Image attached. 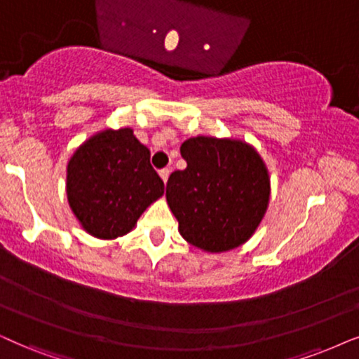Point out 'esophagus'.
<instances>
[{
  "label": "esophagus",
  "instance_id": "esophagus-1",
  "mask_svg": "<svg viewBox=\"0 0 359 359\" xmlns=\"http://www.w3.org/2000/svg\"><path fill=\"white\" fill-rule=\"evenodd\" d=\"M160 176H161L163 183H166V181H168V176H170V170H168V168L160 170Z\"/></svg>",
  "mask_w": 359,
  "mask_h": 359
}]
</instances>
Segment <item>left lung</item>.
<instances>
[{
	"instance_id": "1",
	"label": "left lung",
	"mask_w": 359,
	"mask_h": 359,
	"mask_svg": "<svg viewBox=\"0 0 359 359\" xmlns=\"http://www.w3.org/2000/svg\"><path fill=\"white\" fill-rule=\"evenodd\" d=\"M186 168L170 175L166 203L184 241L221 254L245 244L262 222L271 176L262 156L239 138H188L180 148Z\"/></svg>"
}]
</instances>
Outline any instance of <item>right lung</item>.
Listing matches in <instances>:
<instances>
[{
	"instance_id": "add662e5",
	"label": "right lung",
	"mask_w": 359,
	"mask_h": 359,
	"mask_svg": "<svg viewBox=\"0 0 359 359\" xmlns=\"http://www.w3.org/2000/svg\"><path fill=\"white\" fill-rule=\"evenodd\" d=\"M67 201L87 234L111 241L128 234L165 184L150 165V150L130 127L88 137L67 163Z\"/></svg>"
}]
</instances>
